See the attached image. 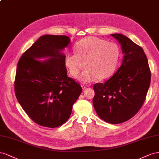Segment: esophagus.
Here are the masks:
<instances>
[{"label":"esophagus","mask_w":159,"mask_h":159,"mask_svg":"<svg viewBox=\"0 0 159 159\" xmlns=\"http://www.w3.org/2000/svg\"><path fill=\"white\" fill-rule=\"evenodd\" d=\"M81 87H82V89H85L86 88L89 87V85H86V84H81Z\"/></svg>","instance_id":"esophagus-1"}]
</instances>
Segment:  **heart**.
<instances>
[{
  "label": "heart",
  "instance_id": "obj_1",
  "mask_svg": "<svg viewBox=\"0 0 159 159\" xmlns=\"http://www.w3.org/2000/svg\"><path fill=\"white\" fill-rule=\"evenodd\" d=\"M75 52H66L64 64L70 75H78L80 82L89 83L97 79H106L115 72L119 58V48L115 43L94 37H89L77 43ZM85 64H84V62Z\"/></svg>",
  "mask_w": 159,
  "mask_h": 159
}]
</instances>
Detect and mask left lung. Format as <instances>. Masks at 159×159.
Instances as JSON below:
<instances>
[{
  "mask_svg": "<svg viewBox=\"0 0 159 159\" xmlns=\"http://www.w3.org/2000/svg\"><path fill=\"white\" fill-rule=\"evenodd\" d=\"M124 54L121 66L104 83L94 85L93 104L98 116L111 124L134 116L143 106L151 83V70L143 49L122 34H111Z\"/></svg>",
  "mask_w": 159,
  "mask_h": 159,
  "instance_id": "1",
  "label": "left lung"
}]
</instances>
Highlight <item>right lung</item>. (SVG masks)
Returning a JSON list of instances; mask_svg holds the SVG:
<instances>
[{"mask_svg":"<svg viewBox=\"0 0 159 159\" xmlns=\"http://www.w3.org/2000/svg\"><path fill=\"white\" fill-rule=\"evenodd\" d=\"M70 42L65 35L41 36L18 62L16 97L36 123L58 127L68 120L73 104L82 92L80 85L67 76L62 51ZM47 57L40 61L39 59Z\"/></svg>","mask_w":159,"mask_h":159,"instance_id":"1","label":"right lung"}]
</instances>
